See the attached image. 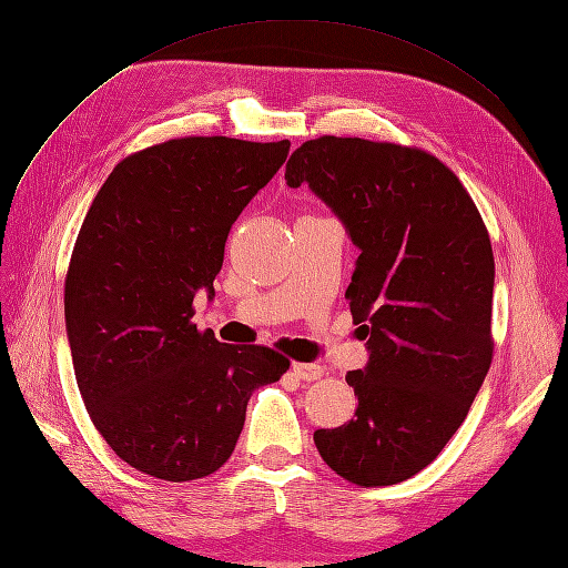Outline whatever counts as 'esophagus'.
Instances as JSON below:
<instances>
[{
    "mask_svg": "<svg viewBox=\"0 0 568 568\" xmlns=\"http://www.w3.org/2000/svg\"><path fill=\"white\" fill-rule=\"evenodd\" d=\"M291 371H293V375H296L303 382L322 379V375H324V368L316 366V363H293Z\"/></svg>",
    "mask_w": 568,
    "mask_h": 568,
    "instance_id": "obj_1",
    "label": "esophagus"
}]
</instances>
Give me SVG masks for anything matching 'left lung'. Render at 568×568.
Listing matches in <instances>:
<instances>
[{"label":"left lung","mask_w":568,"mask_h":568,"mask_svg":"<svg viewBox=\"0 0 568 568\" xmlns=\"http://www.w3.org/2000/svg\"><path fill=\"white\" fill-rule=\"evenodd\" d=\"M284 179L361 252L345 293L368 339L366 368L345 377L358 405L314 445L354 485L403 483L440 455L489 371V233L457 174L419 149L326 134L293 151Z\"/></svg>","instance_id":"8db88e82"}]
</instances>
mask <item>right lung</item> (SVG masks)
<instances>
[{
	"mask_svg": "<svg viewBox=\"0 0 568 568\" xmlns=\"http://www.w3.org/2000/svg\"><path fill=\"white\" fill-rule=\"evenodd\" d=\"M288 140L184 138L121 161L98 191L64 280V324L85 410L116 455L153 478L219 470L246 403L288 371L267 347L200 333L231 225L277 174Z\"/></svg>",
	"mask_w": 568,
	"mask_h": 568,
	"instance_id": "right-lung-1",
	"label": "right lung"
}]
</instances>
